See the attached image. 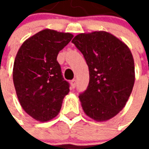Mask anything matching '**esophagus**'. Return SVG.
<instances>
[{
  "mask_svg": "<svg viewBox=\"0 0 149 149\" xmlns=\"http://www.w3.org/2000/svg\"><path fill=\"white\" fill-rule=\"evenodd\" d=\"M76 85H77V81L75 80V79H73V80H72L71 81V86L72 88H74L75 87H76Z\"/></svg>",
  "mask_w": 149,
  "mask_h": 149,
  "instance_id": "34e87169",
  "label": "esophagus"
}]
</instances>
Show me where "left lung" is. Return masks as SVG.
I'll return each instance as SVG.
<instances>
[{"label":"left lung","instance_id":"8db88e82","mask_svg":"<svg viewBox=\"0 0 149 149\" xmlns=\"http://www.w3.org/2000/svg\"><path fill=\"white\" fill-rule=\"evenodd\" d=\"M86 61L89 83L79 98L86 115L104 121L123 109L135 81L134 60L125 43L104 31L81 33L72 40Z\"/></svg>","mask_w":149,"mask_h":149}]
</instances>
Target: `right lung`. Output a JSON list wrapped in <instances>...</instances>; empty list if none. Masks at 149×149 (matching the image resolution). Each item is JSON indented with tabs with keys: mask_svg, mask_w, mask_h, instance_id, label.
Instances as JSON below:
<instances>
[{
	"mask_svg": "<svg viewBox=\"0 0 149 149\" xmlns=\"http://www.w3.org/2000/svg\"><path fill=\"white\" fill-rule=\"evenodd\" d=\"M72 37L71 33L45 29L26 40L18 50L13 72L15 89L23 109L37 120L55 117L69 92L56 58Z\"/></svg>",
	"mask_w": 149,
	"mask_h": 149,
	"instance_id": "add662e5",
	"label": "right lung"
}]
</instances>
